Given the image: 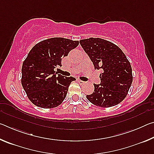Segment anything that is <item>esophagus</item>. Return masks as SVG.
<instances>
[{"instance_id": "obj_1", "label": "esophagus", "mask_w": 154, "mask_h": 154, "mask_svg": "<svg viewBox=\"0 0 154 154\" xmlns=\"http://www.w3.org/2000/svg\"><path fill=\"white\" fill-rule=\"evenodd\" d=\"M77 81H78V82H79L81 85H82V84H84V82H83V81H82V80H80L79 79H77Z\"/></svg>"}]
</instances>
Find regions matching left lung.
I'll use <instances>...</instances> for the list:
<instances>
[{"mask_svg": "<svg viewBox=\"0 0 154 154\" xmlns=\"http://www.w3.org/2000/svg\"><path fill=\"white\" fill-rule=\"evenodd\" d=\"M93 62L95 69L103 70L100 84L86 98L100 107H111L126 97L132 82V67L126 55L118 46L100 38H89L79 41Z\"/></svg>", "mask_w": 154, "mask_h": 154, "instance_id": "left-lung-1", "label": "left lung"}]
</instances>
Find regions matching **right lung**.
<instances>
[{"label":"right lung","mask_w":154,"mask_h":154,"mask_svg":"<svg viewBox=\"0 0 154 154\" xmlns=\"http://www.w3.org/2000/svg\"><path fill=\"white\" fill-rule=\"evenodd\" d=\"M79 42L54 37L43 40L33 47L23 62L22 87L34 105L44 109L59 106L66 98L74 77H64L55 71L62 66V58L68 56Z\"/></svg>","instance_id":"obj_1"}]
</instances>
